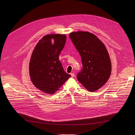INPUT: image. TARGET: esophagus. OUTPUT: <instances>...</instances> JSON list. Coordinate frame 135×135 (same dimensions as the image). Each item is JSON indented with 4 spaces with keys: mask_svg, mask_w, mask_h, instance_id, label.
I'll use <instances>...</instances> for the list:
<instances>
[{
    "mask_svg": "<svg viewBox=\"0 0 135 135\" xmlns=\"http://www.w3.org/2000/svg\"><path fill=\"white\" fill-rule=\"evenodd\" d=\"M70 75H71L72 77H74V73H70Z\"/></svg>",
    "mask_w": 135,
    "mask_h": 135,
    "instance_id": "34e87169",
    "label": "esophagus"
}]
</instances>
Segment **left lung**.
I'll return each instance as SVG.
<instances>
[{"label":"left lung","mask_w":135,"mask_h":135,"mask_svg":"<svg viewBox=\"0 0 135 135\" xmlns=\"http://www.w3.org/2000/svg\"><path fill=\"white\" fill-rule=\"evenodd\" d=\"M69 37L79 52L83 68L77 79L88 91L101 88L109 79L112 65L107 50L95 35L79 31L69 34Z\"/></svg>","instance_id":"1"}]
</instances>
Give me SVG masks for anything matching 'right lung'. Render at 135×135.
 Returning a JSON list of instances; mask_svg holds the SVG:
<instances>
[{"label": "right lung", "mask_w": 135, "mask_h": 135, "mask_svg": "<svg viewBox=\"0 0 135 135\" xmlns=\"http://www.w3.org/2000/svg\"><path fill=\"white\" fill-rule=\"evenodd\" d=\"M66 36L45 35L35 46L30 62V74L34 85L53 94L71 76L64 70L59 56L65 45Z\"/></svg>", "instance_id": "add662e5"}]
</instances>
